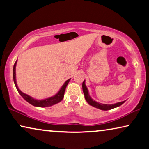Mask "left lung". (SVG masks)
<instances>
[{
  "label": "left lung",
  "mask_w": 149,
  "mask_h": 149,
  "mask_svg": "<svg viewBox=\"0 0 149 149\" xmlns=\"http://www.w3.org/2000/svg\"><path fill=\"white\" fill-rule=\"evenodd\" d=\"M82 89H83L84 97H85V99L87 101V102L90 104V105L94 106V107L96 108H98V109H100L102 110H109L111 109H113V108L118 107V106H121L122 104L125 102V101H123L120 102H118L114 104H104L97 102L94 101V100L91 98L90 96L89 95L88 90L85 84V80H84L83 83H82Z\"/></svg>",
  "instance_id": "8db88e82"
}]
</instances>
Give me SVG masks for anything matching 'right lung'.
Wrapping results in <instances>:
<instances>
[{
    "label": "right lung",
    "mask_w": 149,
    "mask_h": 149,
    "mask_svg": "<svg viewBox=\"0 0 149 149\" xmlns=\"http://www.w3.org/2000/svg\"><path fill=\"white\" fill-rule=\"evenodd\" d=\"M17 62V60L15 63L14 66H13V80H14L15 85L16 86L17 91L19 92L20 95H21V96L23 97L26 102H28L29 103L31 104L33 106H37V107H48V106H53L55 104L59 103V102H61L62 100H63L65 88L67 87L68 84L69 82H70L71 79H68V80L64 83V84L62 86V87L61 88L60 90H59V92H57L55 96L48 97V98H46L44 100H38L34 99L33 97L29 96V95L25 94V93L22 92L21 91L19 90V88H18L17 84V81H16V72H15V71H16Z\"/></svg>",
    "instance_id": "obj_1"
}]
</instances>
